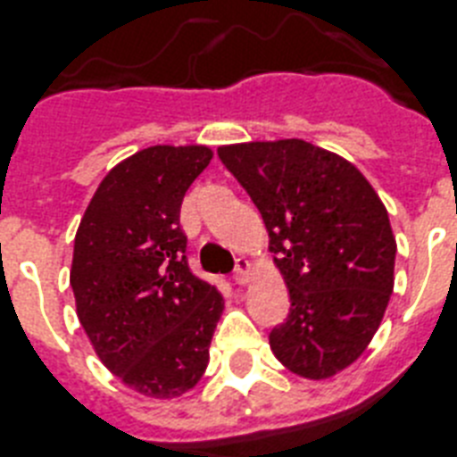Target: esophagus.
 Instances as JSON below:
<instances>
[{
    "instance_id": "esophagus-1",
    "label": "esophagus",
    "mask_w": 457,
    "mask_h": 457,
    "mask_svg": "<svg viewBox=\"0 0 457 457\" xmlns=\"http://www.w3.org/2000/svg\"><path fill=\"white\" fill-rule=\"evenodd\" d=\"M248 276H251V262H248L246 258H237L235 274H232V278H235V283H239V286H244V283L248 281Z\"/></svg>"
}]
</instances>
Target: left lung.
Returning <instances> with one entry per match:
<instances>
[{
    "label": "left lung",
    "instance_id": "obj_1",
    "mask_svg": "<svg viewBox=\"0 0 457 457\" xmlns=\"http://www.w3.org/2000/svg\"><path fill=\"white\" fill-rule=\"evenodd\" d=\"M258 206L290 293L270 346L297 377L346 370L377 335L395 283L388 211L358 167L302 139L220 145Z\"/></svg>",
    "mask_w": 457,
    "mask_h": 457
}]
</instances>
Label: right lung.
I'll return each instance as SVG.
<instances>
[{
	"instance_id": "add662e5",
	"label": "right lung",
	"mask_w": 457,
	"mask_h": 457,
	"mask_svg": "<svg viewBox=\"0 0 457 457\" xmlns=\"http://www.w3.org/2000/svg\"><path fill=\"white\" fill-rule=\"evenodd\" d=\"M206 145H151L116 164L80 218L69 283L92 348L125 386L171 400L197 386L225 309L190 271L181 204Z\"/></svg>"
}]
</instances>
